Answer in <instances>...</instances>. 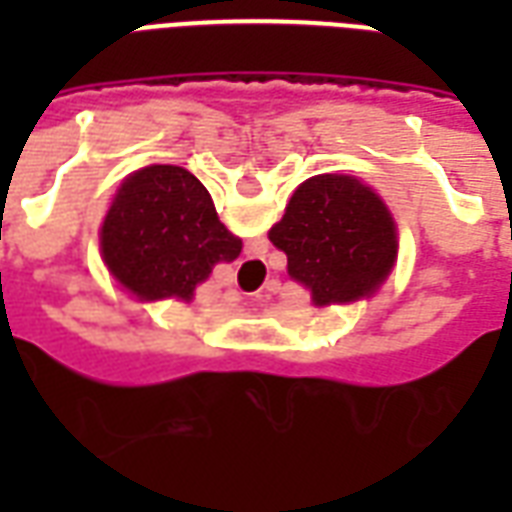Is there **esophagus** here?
<instances>
[{
	"label": "esophagus",
	"instance_id": "esophagus-1",
	"mask_svg": "<svg viewBox=\"0 0 512 512\" xmlns=\"http://www.w3.org/2000/svg\"><path fill=\"white\" fill-rule=\"evenodd\" d=\"M224 299L230 301V304H238V301H241V293H238V288H233V285H230V288H227V293H224Z\"/></svg>",
	"mask_w": 512,
	"mask_h": 512
}]
</instances>
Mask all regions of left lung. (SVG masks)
<instances>
[{
  "label": "left lung",
  "instance_id": "left-lung-1",
  "mask_svg": "<svg viewBox=\"0 0 512 512\" xmlns=\"http://www.w3.org/2000/svg\"><path fill=\"white\" fill-rule=\"evenodd\" d=\"M271 244L315 304L354 301L384 282L395 263L392 213L376 191L348 175H315L293 191Z\"/></svg>",
  "mask_w": 512,
  "mask_h": 512
}]
</instances>
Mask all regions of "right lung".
I'll use <instances>...</instances> for the list:
<instances>
[{
    "instance_id": "add662e5",
    "label": "right lung",
    "mask_w": 512,
    "mask_h": 512,
    "mask_svg": "<svg viewBox=\"0 0 512 512\" xmlns=\"http://www.w3.org/2000/svg\"><path fill=\"white\" fill-rule=\"evenodd\" d=\"M109 271L139 299L189 301L216 263L241 255L216 216L208 189L191 172L156 164L120 186L101 227Z\"/></svg>"
}]
</instances>
